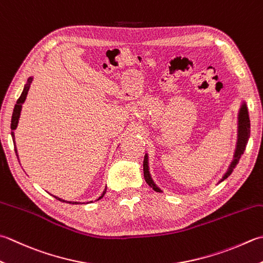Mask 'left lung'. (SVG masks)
<instances>
[{
	"instance_id": "obj_1",
	"label": "left lung",
	"mask_w": 263,
	"mask_h": 263,
	"mask_svg": "<svg viewBox=\"0 0 263 263\" xmlns=\"http://www.w3.org/2000/svg\"><path fill=\"white\" fill-rule=\"evenodd\" d=\"M250 138V118H249V111L248 108H246V104L244 102L241 105L240 109H239V115H238V139H237V146H236V151H235V155H234V161L231 162L230 166L228 168L227 173L224 174L223 178L221 179V181H223L224 179H227L231 173H233L234 168L237 165L239 162L240 156L243 155L245 152L246 145H248ZM143 177H145L146 182L151 186L154 190L156 192H161L159 189L151 178V174H149V167H148V156L145 155V159H143Z\"/></svg>"
}]
</instances>
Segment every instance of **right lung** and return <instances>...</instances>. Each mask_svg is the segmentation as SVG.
Returning a JSON list of instances; mask_svg holds the SVG:
<instances>
[{
  "label": "right lung",
  "instance_id": "right-lung-1",
  "mask_svg": "<svg viewBox=\"0 0 263 263\" xmlns=\"http://www.w3.org/2000/svg\"><path fill=\"white\" fill-rule=\"evenodd\" d=\"M32 77H29L28 79V83L25 85V87H24V91H23V93L20 95V97H19V99L17 100V104H15V106H14V109H13V112H12V118H11V136H12V138H13V141H14V132H13V130H15V127H17V125H18V120H19V116H20V111H22V105L24 104V101H25V99H26V97H27V93H28V90H29V86H30V83H32ZM14 152H15V154H17V148L14 149ZM17 156H18V154H17ZM106 194V189L104 190V193H102V195L101 196L99 197V199L100 198H102L104 197V195ZM55 197V196H54ZM58 200H63V202H65V203H71V204H79L77 202H67V200H64V199H61V198H58V197H55Z\"/></svg>",
  "mask_w": 263,
  "mask_h": 263
}]
</instances>
